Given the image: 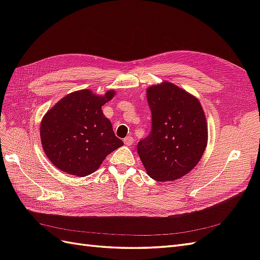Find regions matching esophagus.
I'll use <instances>...</instances> for the list:
<instances>
[{"mask_svg":"<svg viewBox=\"0 0 260 260\" xmlns=\"http://www.w3.org/2000/svg\"><path fill=\"white\" fill-rule=\"evenodd\" d=\"M133 141H135V140H133V138L132 137H127V138H124L123 139V142H124V144L125 145H128V146H130V145H132V143H133Z\"/></svg>","mask_w":260,"mask_h":260,"instance_id":"obj_1","label":"esophagus"}]
</instances>
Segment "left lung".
Returning <instances> with one entry per match:
<instances>
[{"mask_svg":"<svg viewBox=\"0 0 260 260\" xmlns=\"http://www.w3.org/2000/svg\"><path fill=\"white\" fill-rule=\"evenodd\" d=\"M146 98L152 131L139 142V156L152 179L175 181L188 174L205 152V113L194 95L168 81L148 86Z\"/></svg>","mask_w":260,"mask_h":260,"instance_id":"1","label":"left lung"}]
</instances>
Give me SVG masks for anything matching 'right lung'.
Here are the masks:
<instances>
[{
	"instance_id": "obj_1",
	"label": "right lung",
	"mask_w": 260,
	"mask_h": 260,
	"mask_svg": "<svg viewBox=\"0 0 260 260\" xmlns=\"http://www.w3.org/2000/svg\"><path fill=\"white\" fill-rule=\"evenodd\" d=\"M115 90L98 95L90 89L75 91L46 113L40 125L43 151L55 167L77 177L96 171L108 154L123 145L102 106Z\"/></svg>"
}]
</instances>
